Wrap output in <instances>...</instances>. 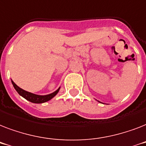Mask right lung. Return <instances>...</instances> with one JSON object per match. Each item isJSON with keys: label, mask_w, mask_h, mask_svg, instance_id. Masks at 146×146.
<instances>
[{"label": "right lung", "mask_w": 146, "mask_h": 146, "mask_svg": "<svg viewBox=\"0 0 146 146\" xmlns=\"http://www.w3.org/2000/svg\"><path fill=\"white\" fill-rule=\"evenodd\" d=\"M13 86L14 87V89L17 90V92L21 96L26 98V100H28L29 102H33V103H37V104H39V103H44V102H46L49 100H50L52 98L54 97L57 94V92H59V89H57V91H55L54 92L50 94V95H47V96H38V95H35V94L31 93V92H26L23 89H22L21 88H19L18 86L15 84L14 82L12 81Z\"/></svg>", "instance_id": "obj_1"}]
</instances>
